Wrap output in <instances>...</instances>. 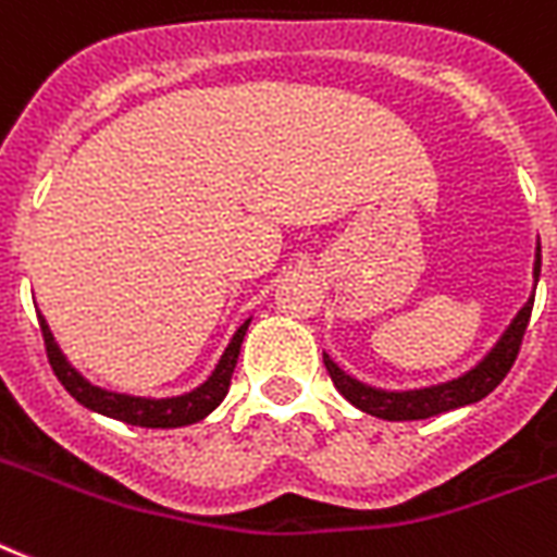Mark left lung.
<instances>
[{"mask_svg":"<svg viewBox=\"0 0 557 557\" xmlns=\"http://www.w3.org/2000/svg\"><path fill=\"white\" fill-rule=\"evenodd\" d=\"M537 275H541V247L535 252V282ZM532 305H535V296H529V301L511 319L500 342L488 350V356L478 368H471L469 373H462V376L451 382H443V385H431V388L420 391H380L348 376L327 354H324V368L331 373L333 385H336L342 397L348 399L350 405H356L359 411L371 413V417L391 422L437 417L443 411H455V408H462V405L488 397L504 382V376L511 371V364H515L520 354V342H523V333H527Z\"/></svg>","mask_w":557,"mask_h":557,"instance_id":"1","label":"left lung"}]
</instances>
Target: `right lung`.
Returning <instances> with one entry per match:
<instances>
[{"mask_svg": "<svg viewBox=\"0 0 557 557\" xmlns=\"http://www.w3.org/2000/svg\"><path fill=\"white\" fill-rule=\"evenodd\" d=\"M247 327H250V319L235 331L233 342L226 345L224 356H221V362L215 364V371H212V376L203 385H198V388L184 394V397L146 399L128 397V394H114V391L97 388L88 380H83L71 368L69 359L62 356V350L57 348L46 319L39 315V331H42V339H46L48 362H51L57 380L62 382V388L69 391L79 405L91 408V411L114 417V420L128 422V425H140V429H181V425H193V422L203 420L207 413L215 411L221 399L226 397V391H230V380H233L235 362H238V354H242V342Z\"/></svg>", "mask_w": 557, "mask_h": 557, "instance_id": "obj_1", "label": "right lung"}]
</instances>
